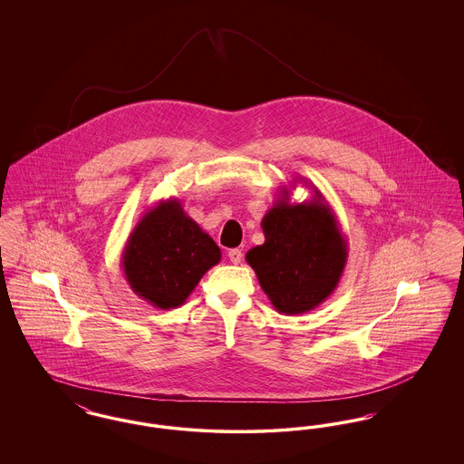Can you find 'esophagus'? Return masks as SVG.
<instances>
[{
    "instance_id": "obj_1",
    "label": "esophagus",
    "mask_w": 464,
    "mask_h": 464,
    "mask_svg": "<svg viewBox=\"0 0 464 464\" xmlns=\"http://www.w3.org/2000/svg\"><path fill=\"white\" fill-rule=\"evenodd\" d=\"M227 257H229V261H231L233 265H240L243 259L242 250H240V248H231V250L227 252Z\"/></svg>"
}]
</instances>
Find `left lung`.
<instances>
[{
	"instance_id": "left-lung-1",
	"label": "left lung",
	"mask_w": 464,
	"mask_h": 464,
	"mask_svg": "<svg viewBox=\"0 0 464 464\" xmlns=\"http://www.w3.org/2000/svg\"><path fill=\"white\" fill-rule=\"evenodd\" d=\"M261 227L265 243L245 259L273 308L303 314L320 306L339 285L348 261V240L324 195L314 188L309 201L290 203V189L282 188Z\"/></svg>"
}]
</instances>
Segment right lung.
Masks as SVG:
<instances>
[{
    "label": "right lung",
    "instance_id": "right-lung-1",
    "mask_svg": "<svg viewBox=\"0 0 464 464\" xmlns=\"http://www.w3.org/2000/svg\"><path fill=\"white\" fill-rule=\"evenodd\" d=\"M221 261V248L177 198L160 199L129 237L121 269L133 292L160 309L179 308L203 275Z\"/></svg>",
    "mask_w": 464,
    "mask_h": 464
}]
</instances>
